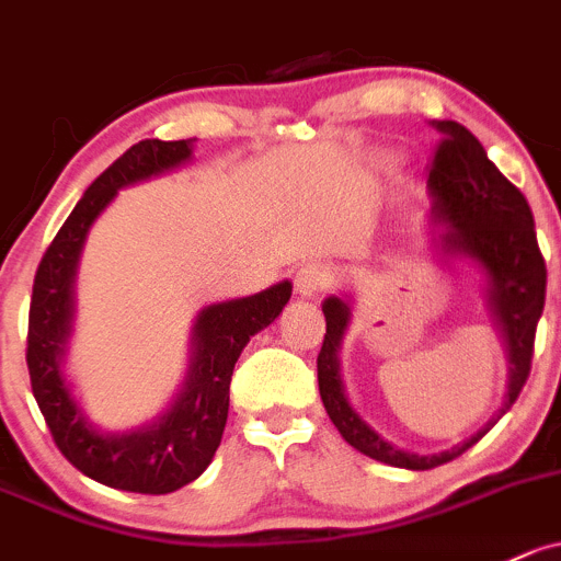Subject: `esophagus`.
<instances>
[{
	"mask_svg": "<svg viewBox=\"0 0 561 561\" xmlns=\"http://www.w3.org/2000/svg\"><path fill=\"white\" fill-rule=\"evenodd\" d=\"M327 286H329L327 270L316 262L302 264V267L297 270V275H294V288H297V294H302V297H318Z\"/></svg>",
	"mask_w": 561,
	"mask_h": 561,
	"instance_id": "obj_1",
	"label": "esophagus"
}]
</instances>
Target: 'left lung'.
I'll list each match as a JSON object with an SVG mask.
<instances>
[{
  "mask_svg": "<svg viewBox=\"0 0 561 561\" xmlns=\"http://www.w3.org/2000/svg\"><path fill=\"white\" fill-rule=\"evenodd\" d=\"M431 125L442 134L431 168H427L433 216L447 225L444 245L457 254L476 259L490 280V305L505 336L511 364L503 409L495 420H490L460 447L442 451V455L403 451L371 431L347 403L340 379V364H336V347H340L342 334L351 321V307L345 299L329 297L323 302L327 334H323L321 353H318V390H321L323 407L342 438L371 460L409 468V471H427V468L444 466V462L460 457L503 417L511 403L519 399L529 369H533L535 329H538L546 302V259L538 249V234H535V219L527 206V197L497 171V165L486 158L484 147L471 130L451 119H433Z\"/></svg>",
  "mask_w": 561,
  "mask_h": 561,
  "instance_id": "left-lung-1",
  "label": "left lung"
}]
</instances>
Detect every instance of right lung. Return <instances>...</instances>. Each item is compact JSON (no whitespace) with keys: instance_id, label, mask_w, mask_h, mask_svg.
I'll return each mask as SVG.
<instances>
[{"instance_id":"obj_1","label":"right lung","mask_w":561,"mask_h":561,"mask_svg":"<svg viewBox=\"0 0 561 561\" xmlns=\"http://www.w3.org/2000/svg\"><path fill=\"white\" fill-rule=\"evenodd\" d=\"M190 154V141L160 138H144L119 154L88 186L82 201L47 245L34 275L28 307V377L53 442L77 471L114 490L141 495H168L206 471L227 425L234 360L245 342L270 327L291 297V283L283 280L254 297L206 307L192 336L195 353L190 379L176 403L158 423L134 433H99L88 425L71 401L58 364L71 331V280L88 227L110 206L119 186L168 171Z\"/></svg>"}]
</instances>
